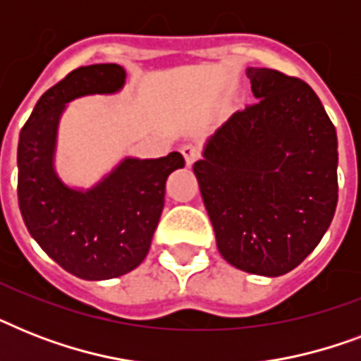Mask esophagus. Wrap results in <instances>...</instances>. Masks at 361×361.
<instances>
[{"mask_svg":"<svg viewBox=\"0 0 361 361\" xmlns=\"http://www.w3.org/2000/svg\"><path fill=\"white\" fill-rule=\"evenodd\" d=\"M181 155L185 157V163L191 166L198 157H200V147L197 144H183L181 146Z\"/></svg>","mask_w":361,"mask_h":361,"instance_id":"esophagus-1","label":"esophagus"}]
</instances>
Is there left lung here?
<instances>
[{"instance_id":"obj_1","label":"left lung","mask_w":361,"mask_h":361,"mask_svg":"<svg viewBox=\"0 0 361 361\" xmlns=\"http://www.w3.org/2000/svg\"><path fill=\"white\" fill-rule=\"evenodd\" d=\"M257 103L236 112L192 164L226 262L277 277L305 260L337 206V135L309 84L249 67Z\"/></svg>"}]
</instances>
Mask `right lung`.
Returning <instances> with one entry per match:
<instances>
[{
	"label": "right lung",
	"instance_id": "right-lung-1",
	"mask_svg": "<svg viewBox=\"0 0 361 361\" xmlns=\"http://www.w3.org/2000/svg\"><path fill=\"white\" fill-rule=\"evenodd\" d=\"M125 71L99 63L71 71L37 101L18 140V206L27 231L48 257L87 281L120 277L146 258L164 206V185L185 161L125 159L97 187L82 192L54 172L56 130L65 103L90 93H114Z\"/></svg>",
	"mask_w": 361,
	"mask_h": 361
}]
</instances>
